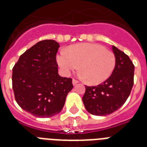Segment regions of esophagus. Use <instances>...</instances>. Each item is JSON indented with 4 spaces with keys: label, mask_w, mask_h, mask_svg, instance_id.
Returning a JSON list of instances; mask_svg holds the SVG:
<instances>
[{
    "label": "esophagus",
    "mask_w": 147,
    "mask_h": 147,
    "mask_svg": "<svg viewBox=\"0 0 147 147\" xmlns=\"http://www.w3.org/2000/svg\"><path fill=\"white\" fill-rule=\"evenodd\" d=\"M78 83V81L76 80V79H72V84H73V85H77Z\"/></svg>",
    "instance_id": "obj_1"
}]
</instances>
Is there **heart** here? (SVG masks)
I'll list each match as a JSON object with an SVG mask.
<instances>
[{
  "label": "heart",
  "mask_w": 147,
  "mask_h": 147,
  "mask_svg": "<svg viewBox=\"0 0 147 147\" xmlns=\"http://www.w3.org/2000/svg\"><path fill=\"white\" fill-rule=\"evenodd\" d=\"M56 61L65 75L78 69L80 65L82 76L87 78L92 85L104 82L111 76L116 65V58L111 51L97 43H80L62 50Z\"/></svg>",
  "instance_id": "obj_1"
}]
</instances>
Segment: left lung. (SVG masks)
<instances>
[{
  "label": "left lung",
  "instance_id": "1",
  "mask_svg": "<svg viewBox=\"0 0 147 147\" xmlns=\"http://www.w3.org/2000/svg\"><path fill=\"white\" fill-rule=\"evenodd\" d=\"M116 65L111 76L97 86H85L82 100L90 114L106 116L125 103L134 85V65L127 55L114 46Z\"/></svg>",
  "mask_w": 147,
  "mask_h": 147
}]
</instances>
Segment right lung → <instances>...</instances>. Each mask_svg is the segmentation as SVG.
<instances>
[{"instance_id":"obj_1","label":"right lung","mask_w":147,"mask_h":147,"mask_svg":"<svg viewBox=\"0 0 147 147\" xmlns=\"http://www.w3.org/2000/svg\"><path fill=\"white\" fill-rule=\"evenodd\" d=\"M59 48L55 40L40 41L23 53L13 68L15 100L22 109L37 117L59 114L73 88L71 78L58 74Z\"/></svg>"}]
</instances>
